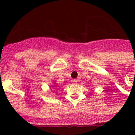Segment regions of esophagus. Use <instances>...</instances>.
<instances>
[{"label":"esophagus","instance_id":"34e87169","mask_svg":"<svg viewBox=\"0 0 135 135\" xmlns=\"http://www.w3.org/2000/svg\"><path fill=\"white\" fill-rule=\"evenodd\" d=\"M71 82L73 83H76L78 82V80H76V79H74V80H71Z\"/></svg>","mask_w":135,"mask_h":135}]
</instances>
